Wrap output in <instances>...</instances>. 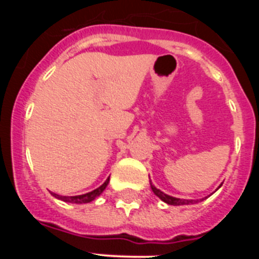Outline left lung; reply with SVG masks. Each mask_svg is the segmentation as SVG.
<instances>
[{
  "label": "left lung",
  "mask_w": 259,
  "mask_h": 259,
  "mask_svg": "<svg viewBox=\"0 0 259 259\" xmlns=\"http://www.w3.org/2000/svg\"><path fill=\"white\" fill-rule=\"evenodd\" d=\"M150 187H152V191L154 192V194L157 196V197H159L163 202L168 203V205H174V206H179V205H191V203H197L198 201V200H183V198H176V197H172V196H168V194L163 193L162 191L155 188L154 185H152V183H150Z\"/></svg>",
  "instance_id": "left-lung-1"
}]
</instances>
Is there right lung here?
Listing matches in <instances>:
<instances>
[{
  "mask_svg": "<svg viewBox=\"0 0 259 259\" xmlns=\"http://www.w3.org/2000/svg\"><path fill=\"white\" fill-rule=\"evenodd\" d=\"M109 180H110V176L107 178L106 182H105L101 187H98L97 189H95V191H92V192H88V193H85V194H80V196H61V194H57V193H52V194L56 198L65 201V202L88 203V202H91V201L95 200L96 197H98V196H100V194L105 191V188H106L107 184H109Z\"/></svg>",
  "mask_w": 259,
  "mask_h": 259,
  "instance_id": "right-lung-1",
  "label": "right lung"
}]
</instances>
